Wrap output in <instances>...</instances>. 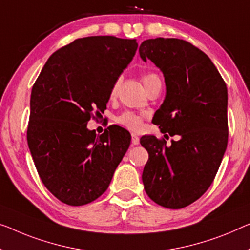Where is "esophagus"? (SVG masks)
<instances>
[{
  "mask_svg": "<svg viewBox=\"0 0 250 250\" xmlns=\"http://www.w3.org/2000/svg\"><path fill=\"white\" fill-rule=\"evenodd\" d=\"M131 143L132 145H139V137H138V135H136V133H132L131 135Z\"/></svg>",
  "mask_w": 250,
  "mask_h": 250,
  "instance_id": "34e87169",
  "label": "esophagus"
}]
</instances>
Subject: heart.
<instances>
[{
	"instance_id": "obj_1",
	"label": "heart",
	"mask_w": 250,
	"mask_h": 250,
	"mask_svg": "<svg viewBox=\"0 0 250 250\" xmlns=\"http://www.w3.org/2000/svg\"><path fill=\"white\" fill-rule=\"evenodd\" d=\"M141 80H143L145 88H147L149 85L154 83V82L161 81L159 80V77L154 73L145 74V75L141 77ZM118 85H119V82H115V84L113 85L112 88H111V92H110L111 98H114V96L117 95ZM117 122L119 125H124L130 130H138L141 128V125H143V117H140L139 114L130 112V111H126V112H124L121 115H119L117 118Z\"/></svg>"
}]
</instances>
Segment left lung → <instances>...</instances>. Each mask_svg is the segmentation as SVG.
Wrapping results in <instances>:
<instances>
[{"label": "left lung", "instance_id": "obj_1", "mask_svg": "<svg viewBox=\"0 0 250 250\" xmlns=\"http://www.w3.org/2000/svg\"><path fill=\"white\" fill-rule=\"evenodd\" d=\"M139 55L165 78V100L152 121L165 138L178 136L169 146L155 136L140 139L149 154L145 191L164 208H185L210 188L225 155L228 89L211 59L185 40L147 39Z\"/></svg>", "mask_w": 250, "mask_h": 250}]
</instances>
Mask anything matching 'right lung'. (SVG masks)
<instances>
[{
  "label": "right lung",
  "instance_id": "obj_1",
  "mask_svg": "<svg viewBox=\"0 0 250 250\" xmlns=\"http://www.w3.org/2000/svg\"><path fill=\"white\" fill-rule=\"evenodd\" d=\"M136 39L93 36L74 40L48 58L30 99L28 146L51 194L62 203H91L109 188L131 136L113 126L87 129L106 107L110 92L132 61Z\"/></svg>",
  "mask_w": 250,
  "mask_h": 250
}]
</instances>
